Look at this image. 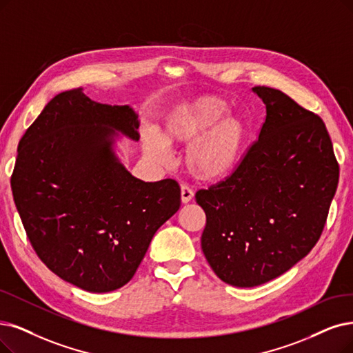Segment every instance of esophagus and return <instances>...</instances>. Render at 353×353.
I'll list each match as a JSON object with an SVG mask.
<instances>
[{
  "instance_id": "esophagus-1",
  "label": "esophagus",
  "mask_w": 353,
  "mask_h": 353,
  "mask_svg": "<svg viewBox=\"0 0 353 353\" xmlns=\"http://www.w3.org/2000/svg\"><path fill=\"white\" fill-rule=\"evenodd\" d=\"M192 199H194V191H192V188H190V187L185 185V184H182V185H181V200H182V203L187 204V203H190Z\"/></svg>"
}]
</instances>
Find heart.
I'll use <instances>...</instances> for the list:
<instances>
[{"mask_svg": "<svg viewBox=\"0 0 353 353\" xmlns=\"http://www.w3.org/2000/svg\"><path fill=\"white\" fill-rule=\"evenodd\" d=\"M229 107L214 97H200L179 105L168 117L162 139L145 132L146 150L158 161H166L167 145L190 143L185 166L201 181H217L230 175L242 157L246 129L237 117L228 116Z\"/></svg>", "mask_w": 353, "mask_h": 353, "instance_id": "obj_1", "label": "heart"}]
</instances>
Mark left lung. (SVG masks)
Returning a JSON list of instances; mask_svg holds the SVG:
<instances>
[{
  "mask_svg": "<svg viewBox=\"0 0 353 353\" xmlns=\"http://www.w3.org/2000/svg\"><path fill=\"white\" fill-rule=\"evenodd\" d=\"M266 116L234 171L195 201L205 213L204 256L234 287L287 272L314 248L339 182L323 120L283 91L255 87Z\"/></svg>",
  "mask_w": 353,
  "mask_h": 353,
  "instance_id": "left-lung-1",
  "label": "left lung"
}]
</instances>
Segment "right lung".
Masks as SVG:
<instances>
[{
	"mask_svg": "<svg viewBox=\"0 0 353 353\" xmlns=\"http://www.w3.org/2000/svg\"><path fill=\"white\" fill-rule=\"evenodd\" d=\"M139 140L129 105L56 95L26 130L11 175L14 203L40 261L90 292L128 284L153 234L181 207L175 179L134 178L112 153L114 130Z\"/></svg>",
	"mask_w": 353,
	"mask_h": 353,
	"instance_id": "right-lung-1",
	"label": "right lung"
}]
</instances>
